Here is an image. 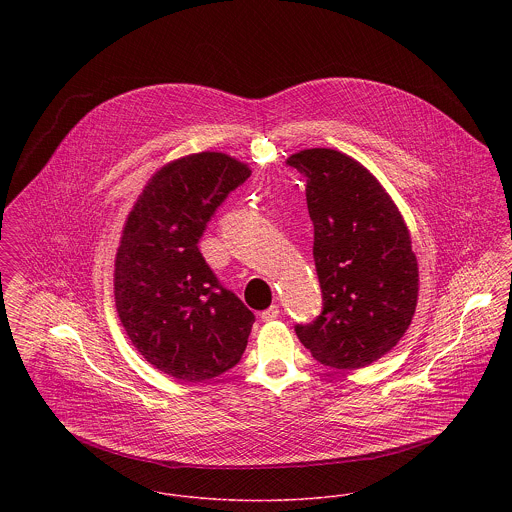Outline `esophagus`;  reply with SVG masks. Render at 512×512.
<instances>
[{
    "instance_id": "esophagus-1",
    "label": "esophagus",
    "mask_w": 512,
    "mask_h": 512,
    "mask_svg": "<svg viewBox=\"0 0 512 512\" xmlns=\"http://www.w3.org/2000/svg\"><path fill=\"white\" fill-rule=\"evenodd\" d=\"M278 315H280V307H278V305H270L268 309H264V311L260 313V319H262V321H274Z\"/></svg>"
}]
</instances>
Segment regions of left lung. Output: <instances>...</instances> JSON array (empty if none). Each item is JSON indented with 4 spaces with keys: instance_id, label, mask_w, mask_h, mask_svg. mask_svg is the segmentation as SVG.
<instances>
[{
    "instance_id": "obj_1",
    "label": "left lung",
    "mask_w": 512,
    "mask_h": 512,
    "mask_svg": "<svg viewBox=\"0 0 512 512\" xmlns=\"http://www.w3.org/2000/svg\"><path fill=\"white\" fill-rule=\"evenodd\" d=\"M305 177L321 313L295 333L313 359L361 368L384 357L412 323L418 260L402 215L353 157L327 149L293 153Z\"/></svg>"
}]
</instances>
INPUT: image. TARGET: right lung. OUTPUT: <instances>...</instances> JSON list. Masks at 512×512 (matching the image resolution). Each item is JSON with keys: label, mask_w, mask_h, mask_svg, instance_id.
Instances as JSON below:
<instances>
[{"label": "right lung", "mask_w": 512, "mask_h": 512, "mask_svg": "<svg viewBox=\"0 0 512 512\" xmlns=\"http://www.w3.org/2000/svg\"><path fill=\"white\" fill-rule=\"evenodd\" d=\"M248 177L226 153L177 159L151 177L126 220L116 309L147 363L177 380L203 382L232 368L256 321L199 250L209 220Z\"/></svg>", "instance_id": "add662e5"}]
</instances>
